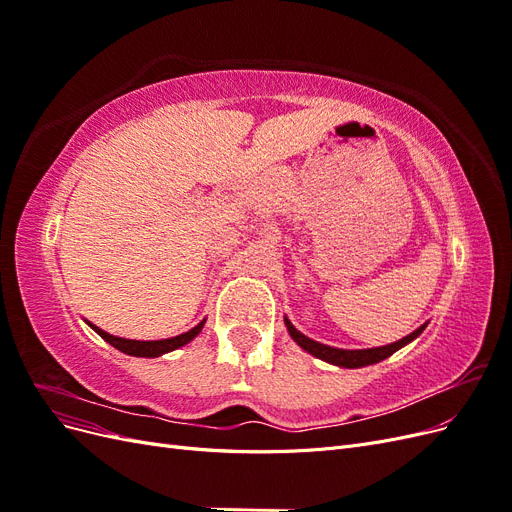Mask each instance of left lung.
Here are the masks:
<instances>
[{
	"label": "left lung",
	"instance_id": "8db88e82",
	"mask_svg": "<svg viewBox=\"0 0 512 512\" xmlns=\"http://www.w3.org/2000/svg\"><path fill=\"white\" fill-rule=\"evenodd\" d=\"M286 322V329L290 333V337L297 342L305 352L318 356V359L327 361L331 365H337V367H348V369H356V367H365V365H374V363H380L384 361L386 356H391L393 352H397L399 348H404L406 344H410L412 339H416L418 335H421L425 331L427 324H423V327H418L414 333L406 335L404 339H399V342L395 344H389V346H380V348H367V350H342V348H333V346H327V344H320V342H314V339L305 337L301 331H297L292 327V322L288 318H284Z\"/></svg>",
	"mask_w": 512,
	"mask_h": 512
}]
</instances>
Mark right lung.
I'll return each mask as SVG.
<instances>
[{
	"label": "right lung",
	"mask_w": 512,
	"mask_h": 512,
	"mask_svg": "<svg viewBox=\"0 0 512 512\" xmlns=\"http://www.w3.org/2000/svg\"><path fill=\"white\" fill-rule=\"evenodd\" d=\"M87 324L104 339V342H108L113 348L121 350L123 354H130V356H147V359H156V356H162V354H166V352H173V350L185 346L188 342H192V339H194L200 331H203L205 320L198 322L196 327L190 329L188 333H181V335H177V337H168V339H156V342H138V339L115 337V335H111V333L102 331L100 327H96V324H91V322H87Z\"/></svg>",
	"instance_id": "right-lung-1"
}]
</instances>
